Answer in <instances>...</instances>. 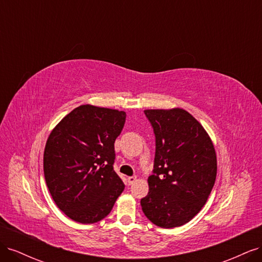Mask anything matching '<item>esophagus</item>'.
<instances>
[{"label": "esophagus", "mask_w": 262, "mask_h": 262, "mask_svg": "<svg viewBox=\"0 0 262 262\" xmlns=\"http://www.w3.org/2000/svg\"><path fill=\"white\" fill-rule=\"evenodd\" d=\"M136 180H137L136 176H130V177H128V184L132 185V184H134V181Z\"/></svg>", "instance_id": "1"}]
</instances>
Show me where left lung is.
Instances as JSON below:
<instances>
[{
	"mask_svg": "<svg viewBox=\"0 0 262 262\" xmlns=\"http://www.w3.org/2000/svg\"><path fill=\"white\" fill-rule=\"evenodd\" d=\"M144 114L155 136V158L141 207L157 226H181L200 212L212 191L215 149L203 126L186 110L149 109Z\"/></svg>",
	"mask_w": 262,
	"mask_h": 262,
	"instance_id": "left-lung-1",
	"label": "left lung"
}]
</instances>
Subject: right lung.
<instances>
[{"mask_svg": "<svg viewBox=\"0 0 262 262\" xmlns=\"http://www.w3.org/2000/svg\"><path fill=\"white\" fill-rule=\"evenodd\" d=\"M125 113L82 105L55 126L43 153L46 184L58 208L73 221L105 219L124 189L114 170L115 141Z\"/></svg>", "mask_w": 262, "mask_h": 262, "instance_id": "add662e5", "label": "right lung"}]
</instances>
